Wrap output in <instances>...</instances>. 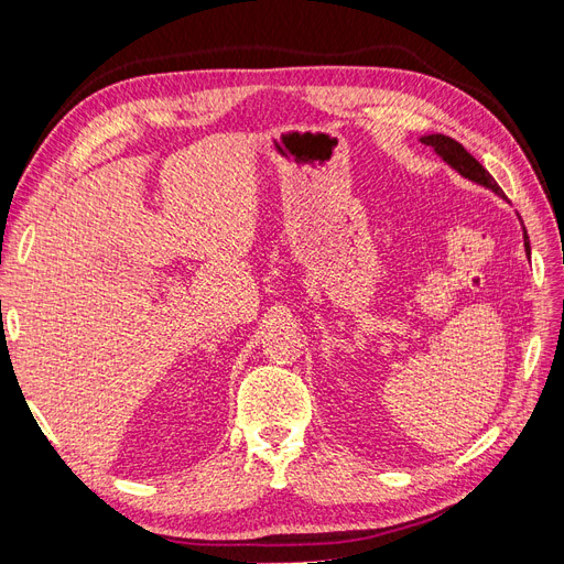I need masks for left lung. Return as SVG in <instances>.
Instances as JSON below:
<instances>
[{
    "label": "left lung",
    "mask_w": 564,
    "mask_h": 564,
    "mask_svg": "<svg viewBox=\"0 0 564 564\" xmlns=\"http://www.w3.org/2000/svg\"><path fill=\"white\" fill-rule=\"evenodd\" d=\"M421 143H425V145H431L437 155L445 160L454 172H458L460 176L464 178H468V181H473V183H477V185H482V187H487V191H491L494 195H499V197H503V191L499 187V183L491 178V174L487 172V169L477 162L470 152L460 145L458 141H454V139H449V135H445V133H431V135H423L421 139ZM524 249H529V240H527V232H524Z\"/></svg>",
    "instance_id": "left-lung-1"
}]
</instances>
